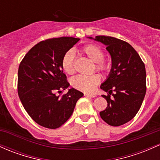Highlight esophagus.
Wrapping results in <instances>:
<instances>
[{"label": "esophagus", "mask_w": 160, "mask_h": 160, "mask_svg": "<svg viewBox=\"0 0 160 160\" xmlns=\"http://www.w3.org/2000/svg\"><path fill=\"white\" fill-rule=\"evenodd\" d=\"M84 96H87V97H91V98H94L96 97V94H92V93H84Z\"/></svg>", "instance_id": "esophagus-1"}]
</instances>
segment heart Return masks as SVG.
Returning a JSON list of instances; mask_svg holds the SVG:
<instances>
[{
	"label": "heart",
	"mask_w": 160,
	"mask_h": 160,
	"mask_svg": "<svg viewBox=\"0 0 160 160\" xmlns=\"http://www.w3.org/2000/svg\"><path fill=\"white\" fill-rule=\"evenodd\" d=\"M81 52L89 58L92 62L96 63V69L97 71L107 73L109 71L111 64L109 61L105 60L104 52L102 48L96 44H87L81 48ZM61 68L66 73L72 75L75 73L74 54L72 51H68L61 59ZM101 77L99 74H92L90 76H77L71 79V84L73 88L82 92H88L93 91L95 87L99 84Z\"/></svg>",
	"instance_id": "obj_1"
}]
</instances>
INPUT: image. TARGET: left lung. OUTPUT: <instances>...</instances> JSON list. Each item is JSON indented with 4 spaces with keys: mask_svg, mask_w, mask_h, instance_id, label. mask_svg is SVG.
Here are the masks:
<instances>
[{
    "mask_svg": "<svg viewBox=\"0 0 160 160\" xmlns=\"http://www.w3.org/2000/svg\"><path fill=\"white\" fill-rule=\"evenodd\" d=\"M88 38L106 45L112 58L111 71L100 87L108 92V96L102 95L108 105L100 112V116L109 125H122L137 115L144 99L145 65L135 49L126 42L105 36ZM112 93L114 98L110 96Z\"/></svg>",
    "mask_w": 160,
    "mask_h": 160,
    "instance_id": "8db88e82",
    "label": "left lung"
}]
</instances>
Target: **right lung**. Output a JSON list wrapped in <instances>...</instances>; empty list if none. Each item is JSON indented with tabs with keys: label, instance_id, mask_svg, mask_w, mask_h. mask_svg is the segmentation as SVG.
Here are the masks:
<instances>
[{
	"label": "right lung",
	"instance_id": "right-lung-1",
	"mask_svg": "<svg viewBox=\"0 0 160 160\" xmlns=\"http://www.w3.org/2000/svg\"><path fill=\"white\" fill-rule=\"evenodd\" d=\"M80 38H50L36 44L21 61L18 70V95L32 120L42 127L55 129L69 119L83 93L68 89L62 96L55 92L68 88L61 59Z\"/></svg>",
	"mask_w": 160,
	"mask_h": 160
}]
</instances>
